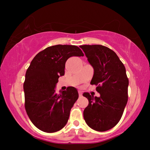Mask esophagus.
Masks as SVG:
<instances>
[{
	"label": "esophagus",
	"instance_id": "1",
	"mask_svg": "<svg viewBox=\"0 0 150 150\" xmlns=\"http://www.w3.org/2000/svg\"><path fill=\"white\" fill-rule=\"evenodd\" d=\"M78 93H79V95L80 96H82V91H79Z\"/></svg>",
	"mask_w": 150,
	"mask_h": 150
}]
</instances>
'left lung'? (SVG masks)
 <instances>
[{"label": "left lung", "instance_id": "1", "mask_svg": "<svg viewBox=\"0 0 150 150\" xmlns=\"http://www.w3.org/2000/svg\"><path fill=\"white\" fill-rule=\"evenodd\" d=\"M80 47L94 69L91 85L97 86L99 97L84 93L88 105L83 112L87 125L104 132L118 123L128 102L129 84L126 69L116 53L101 45H84Z\"/></svg>", "mask_w": 150, "mask_h": 150}]
</instances>
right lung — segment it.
Segmentation results:
<instances>
[{
  "label": "right lung",
  "instance_id": "1",
  "mask_svg": "<svg viewBox=\"0 0 150 150\" xmlns=\"http://www.w3.org/2000/svg\"><path fill=\"white\" fill-rule=\"evenodd\" d=\"M83 55L76 45H56L45 48L32 59L24 83V106L30 120L39 130L53 133L67 124L71 109L78 99L77 90L69 87L58 95L55 87L59 76L65 74L66 61Z\"/></svg>",
  "mask_w": 150,
  "mask_h": 150
}]
</instances>
